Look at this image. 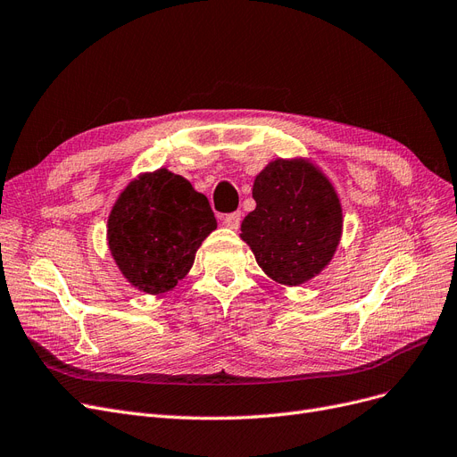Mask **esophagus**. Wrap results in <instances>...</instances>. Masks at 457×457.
<instances>
[{"instance_id": "1", "label": "esophagus", "mask_w": 457, "mask_h": 457, "mask_svg": "<svg viewBox=\"0 0 457 457\" xmlns=\"http://www.w3.org/2000/svg\"><path fill=\"white\" fill-rule=\"evenodd\" d=\"M224 226L231 228V229H239L241 226V212H229L224 216Z\"/></svg>"}]
</instances>
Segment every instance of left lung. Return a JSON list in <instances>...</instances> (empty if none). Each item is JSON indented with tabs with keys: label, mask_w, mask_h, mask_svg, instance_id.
I'll list each match as a JSON object with an SVG mask.
<instances>
[{
	"label": "left lung",
	"mask_w": 457,
	"mask_h": 457,
	"mask_svg": "<svg viewBox=\"0 0 457 457\" xmlns=\"http://www.w3.org/2000/svg\"><path fill=\"white\" fill-rule=\"evenodd\" d=\"M256 209L241 239L265 275L299 286L324 271L343 233V209L329 179L309 160H275L256 177Z\"/></svg>",
	"instance_id": "left-lung-1"
}]
</instances>
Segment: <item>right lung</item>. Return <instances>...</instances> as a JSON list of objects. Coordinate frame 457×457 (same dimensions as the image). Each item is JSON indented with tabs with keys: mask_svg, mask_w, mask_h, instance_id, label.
<instances>
[{
	"mask_svg": "<svg viewBox=\"0 0 457 457\" xmlns=\"http://www.w3.org/2000/svg\"><path fill=\"white\" fill-rule=\"evenodd\" d=\"M216 229L209 199L167 169L143 173L116 199L107 222L111 254L131 286L158 295L175 288Z\"/></svg>",
	"mask_w": 457,
	"mask_h": 457,
	"instance_id": "1",
	"label": "right lung"
}]
</instances>
